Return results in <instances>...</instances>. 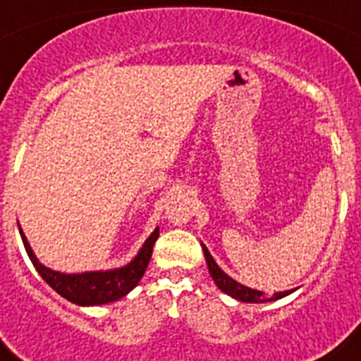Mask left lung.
I'll return each mask as SVG.
<instances>
[{
	"label": "left lung",
	"instance_id": "left-lung-1",
	"mask_svg": "<svg viewBox=\"0 0 361 361\" xmlns=\"http://www.w3.org/2000/svg\"><path fill=\"white\" fill-rule=\"evenodd\" d=\"M202 245V251H204V257H206V264H208V269H209V275H212L213 282L216 283V288L220 289L222 293L229 295L231 298L235 300H240V302H247V304H266V302H275V300L283 298V296L291 295V291H282V293H275V295H266L262 291H257V289H251L247 286H242L238 283L237 280H233L231 276L226 275L224 271L220 269L219 264L213 260L212 253L208 251V247L204 244Z\"/></svg>",
	"mask_w": 361,
	"mask_h": 361
}]
</instances>
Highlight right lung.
<instances>
[{
	"instance_id": "1",
	"label": "right lung",
	"mask_w": 361,
	"mask_h": 361,
	"mask_svg": "<svg viewBox=\"0 0 361 361\" xmlns=\"http://www.w3.org/2000/svg\"><path fill=\"white\" fill-rule=\"evenodd\" d=\"M19 235H21L28 258L32 260L41 279L49 283L54 291L59 293L63 298L85 307V305H103L116 302V300L128 295L137 283L141 282L149 258H152L153 244L159 238V228L153 229V233L146 238L139 253L126 266L106 271H85V273H61V271H54L43 266L32 251L21 228H19Z\"/></svg>"
}]
</instances>
